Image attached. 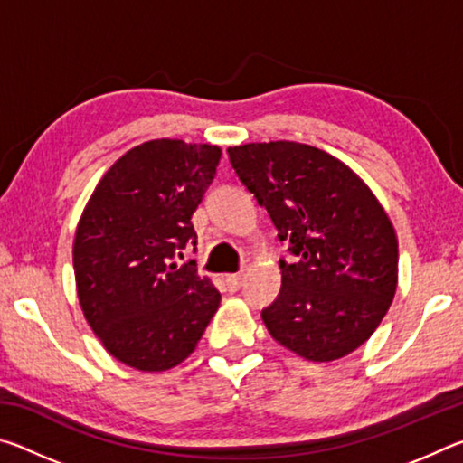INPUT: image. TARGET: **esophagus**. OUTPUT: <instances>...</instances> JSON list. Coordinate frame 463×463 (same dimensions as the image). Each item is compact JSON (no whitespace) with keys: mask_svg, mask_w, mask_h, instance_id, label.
I'll return each instance as SVG.
<instances>
[{"mask_svg":"<svg viewBox=\"0 0 463 463\" xmlns=\"http://www.w3.org/2000/svg\"><path fill=\"white\" fill-rule=\"evenodd\" d=\"M224 284H226V288L231 289V292H237V289L242 286V276H241V273H232V276H226Z\"/></svg>","mask_w":463,"mask_h":463,"instance_id":"obj_1","label":"esophagus"}]
</instances>
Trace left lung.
<instances>
[{
    "label": "left lung",
    "mask_w": 463,
    "mask_h": 463,
    "mask_svg": "<svg viewBox=\"0 0 463 463\" xmlns=\"http://www.w3.org/2000/svg\"><path fill=\"white\" fill-rule=\"evenodd\" d=\"M229 159L294 255L279 260V294L261 310L269 335L310 362L355 351L398 284V241L380 202L345 163L310 145L250 143L231 146Z\"/></svg>",
    "instance_id": "obj_1"
}]
</instances>
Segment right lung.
Returning a JSON list of instances; mask_svg holds the SVG:
<instances>
[{"instance_id":"add662e5","label":"right lung","mask_w":463,"mask_h":463,"mask_svg":"<svg viewBox=\"0 0 463 463\" xmlns=\"http://www.w3.org/2000/svg\"><path fill=\"white\" fill-rule=\"evenodd\" d=\"M221 148L159 138L130 148L85 206L73 242L77 296L109 355L140 372L192 354L221 304L195 261L192 214L216 175Z\"/></svg>"}]
</instances>
